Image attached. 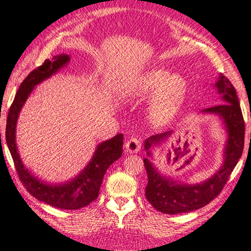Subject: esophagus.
Listing matches in <instances>:
<instances>
[{
    "label": "esophagus",
    "mask_w": 251,
    "mask_h": 251,
    "mask_svg": "<svg viewBox=\"0 0 251 251\" xmlns=\"http://www.w3.org/2000/svg\"><path fill=\"white\" fill-rule=\"evenodd\" d=\"M125 148L128 152H134V154H136V152H138L142 148L141 139L137 137H133V138L128 139V141H127L125 144Z\"/></svg>",
    "instance_id": "obj_1"
}]
</instances>
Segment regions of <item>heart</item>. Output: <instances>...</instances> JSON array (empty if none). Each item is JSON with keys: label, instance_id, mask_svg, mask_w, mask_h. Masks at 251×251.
I'll use <instances>...</instances> for the list:
<instances>
[{"label": "heart", "instance_id": "b5f03b06", "mask_svg": "<svg viewBox=\"0 0 251 251\" xmlns=\"http://www.w3.org/2000/svg\"><path fill=\"white\" fill-rule=\"evenodd\" d=\"M185 78L177 74L152 67L138 75L129 85V95L147 99L151 95L150 116L156 124H165L172 120L181 105L186 94Z\"/></svg>", "mask_w": 251, "mask_h": 251}]
</instances>
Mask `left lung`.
<instances>
[{
    "mask_svg": "<svg viewBox=\"0 0 251 251\" xmlns=\"http://www.w3.org/2000/svg\"><path fill=\"white\" fill-rule=\"evenodd\" d=\"M225 104L202 109L201 113L216 114L223 121L227 133L224 148V161L214 175L198 184H182L171 177L163 176L151 161L144 158L148 184L145 195L147 201L156 210L168 215L184 214L206 206L217 197L226 185L229 176L241 157L245 144V122L235 87L226 76L219 75L215 84ZM172 131L151 136L145 141V151L151 157V148L159 145L171 136Z\"/></svg>",
    "mask_w": 251,
    "mask_h": 251,
    "instance_id": "left-lung-1",
    "label": "left lung"
}]
</instances>
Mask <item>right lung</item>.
Segmentation results:
<instances>
[{"mask_svg": "<svg viewBox=\"0 0 251 251\" xmlns=\"http://www.w3.org/2000/svg\"><path fill=\"white\" fill-rule=\"evenodd\" d=\"M70 55L61 54L54 56L52 61L46 59L32 71L25 78L16 93L15 99L8 110L5 139L7 147L13 158L20 180L32 196L40 201L59 209L75 210L90 205L99 197L100 187L107 168L123 154V134H117L113 138L97 145L90 163L73 179L61 184H49L37 178L24 166L16 146V124L25 101L28 99L37 84L48 79L63 69L70 62ZM1 139V137H0ZM1 142V141H0Z\"/></svg>", "mask_w": 251, "mask_h": 251, "instance_id": "right-lung-1", "label": "right lung"}]
</instances>
